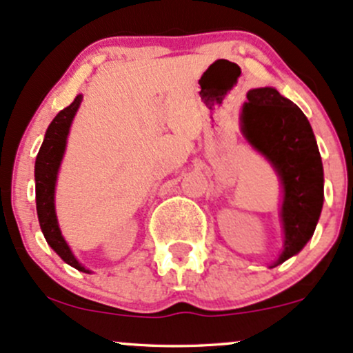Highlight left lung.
<instances>
[{
	"instance_id": "1",
	"label": "left lung",
	"mask_w": 353,
	"mask_h": 353,
	"mask_svg": "<svg viewBox=\"0 0 353 353\" xmlns=\"http://www.w3.org/2000/svg\"><path fill=\"white\" fill-rule=\"evenodd\" d=\"M241 112L247 140L275 166L283 185V252L273 267L305 247L323 205V166L302 110L275 88L250 90Z\"/></svg>"
}]
</instances>
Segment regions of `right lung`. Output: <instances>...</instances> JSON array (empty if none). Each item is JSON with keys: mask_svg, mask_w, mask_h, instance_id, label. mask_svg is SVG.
I'll use <instances>...</instances> for the list:
<instances>
[{"mask_svg": "<svg viewBox=\"0 0 353 353\" xmlns=\"http://www.w3.org/2000/svg\"><path fill=\"white\" fill-rule=\"evenodd\" d=\"M83 100L81 94L74 98V101L65 110H61L46 130L45 140L39 148L37 163H34V181H37V212L39 227L43 235L54 252L65 260L66 263L80 272H88L74 259L68 243L59 232L57 212H54V185H57V173L65 153L66 137H68L70 125L73 121L74 113Z\"/></svg>", "mask_w": 353, "mask_h": 353, "instance_id": "add662e5", "label": "right lung"}]
</instances>
